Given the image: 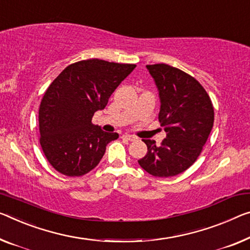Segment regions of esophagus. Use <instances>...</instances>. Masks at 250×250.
Returning a JSON list of instances; mask_svg holds the SVG:
<instances>
[{
    "label": "esophagus",
    "instance_id": "1",
    "mask_svg": "<svg viewBox=\"0 0 250 250\" xmlns=\"http://www.w3.org/2000/svg\"><path fill=\"white\" fill-rule=\"evenodd\" d=\"M123 138H125V140H127L129 142H133V141H136L137 137H135L134 135H128V134H125V135L122 136Z\"/></svg>",
    "mask_w": 250,
    "mask_h": 250
}]
</instances>
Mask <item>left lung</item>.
<instances>
[{
	"instance_id": "obj_1",
	"label": "left lung",
	"mask_w": 250,
	"mask_h": 250,
	"mask_svg": "<svg viewBox=\"0 0 250 250\" xmlns=\"http://www.w3.org/2000/svg\"><path fill=\"white\" fill-rule=\"evenodd\" d=\"M146 68L159 90V121L167 137L160 145L142 140L147 153L138 164L153 176L168 178L182 173L200 155L213 126V106L201 83L187 72L167 63Z\"/></svg>"
}]
</instances>
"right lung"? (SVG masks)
<instances>
[{
	"mask_svg": "<svg viewBox=\"0 0 250 250\" xmlns=\"http://www.w3.org/2000/svg\"><path fill=\"white\" fill-rule=\"evenodd\" d=\"M136 64L88 59L69 64L45 90L39 108L40 144L52 167L80 176L97 167L117 133L91 123Z\"/></svg>",
	"mask_w": 250,
	"mask_h": 250,
	"instance_id": "obj_1",
	"label": "right lung"
}]
</instances>
